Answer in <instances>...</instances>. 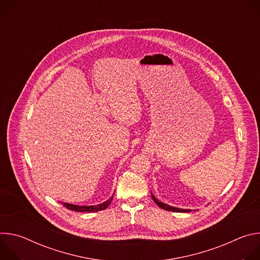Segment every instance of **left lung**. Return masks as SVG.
Segmentation results:
<instances>
[{
    "label": "left lung",
    "mask_w": 260,
    "mask_h": 260,
    "mask_svg": "<svg viewBox=\"0 0 260 260\" xmlns=\"http://www.w3.org/2000/svg\"><path fill=\"white\" fill-rule=\"evenodd\" d=\"M151 197H152V200L154 201V203L158 206V207H160L161 209H164V210H167V211H172V212H181V213H187V212H191V210H189V209H181V208H176V207H172V206H170V205H168V204H165V203H162V202H159L154 196H153V193L151 192Z\"/></svg>",
    "instance_id": "obj_1"
}]
</instances>
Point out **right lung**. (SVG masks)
<instances>
[{
  "mask_svg": "<svg viewBox=\"0 0 260 260\" xmlns=\"http://www.w3.org/2000/svg\"><path fill=\"white\" fill-rule=\"evenodd\" d=\"M112 200H113V196L111 197L109 200H107L106 202L99 204V205H93V206H78V205H73V204H69V203H62V202H60V204H62L69 210H73L76 212H99V211L107 209L109 207V205L111 204V202H112Z\"/></svg>",
  "mask_w": 260,
  "mask_h": 260,
  "instance_id": "obj_1",
  "label": "right lung"
}]
</instances>
